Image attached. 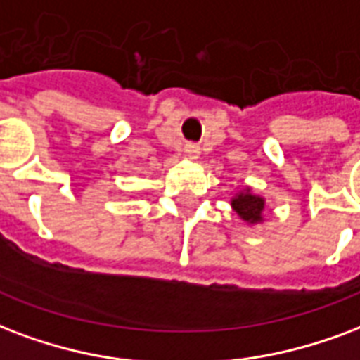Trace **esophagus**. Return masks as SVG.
<instances>
[{"mask_svg":"<svg viewBox=\"0 0 360 360\" xmlns=\"http://www.w3.org/2000/svg\"><path fill=\"white\" fill-rule=\"evenodd\" d=\"M185 154H187L188 158L196 160L200 156V146L196 145V143H187V145H185Z\"/></svg>","mask_w":360,"mask_h":360,"instance_id":"34e87169","label":"esophagus"}]
</instances>
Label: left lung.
Wrapping results in <instances>:
<instances>
[{"label": "left lung", "mask_w": 360, "mask_h": 360, "mask_svg": "<svg viewBox=\"0 0 360 360\" xmlns=\"http://www.w3.org/2000/svg\"><path fill=\"white\" fill-rule=\"evenodd\" d=\"M231 206L238 214L242 221H246L248 225H257L263 223V212H265V198L259 194L252 193V188L246 187L240 193L234 194L231 200Z\"/></svg>", "instance_id": "left-lung-1"}]
</instances>
